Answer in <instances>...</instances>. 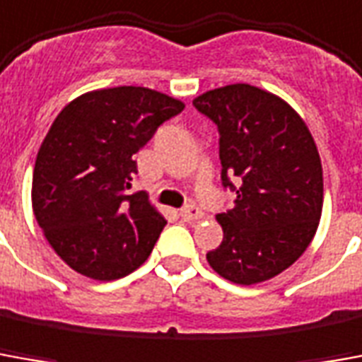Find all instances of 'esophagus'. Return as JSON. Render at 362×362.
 Returning a JSON list of instances; mask_svg holds the SVG:
<instances>
[{
  "label": "esophagus",
  "mask_w": 362,
  "mask_h": 362,
  "mask_svg": "<svg viewBox=\"0 0 362 362\" xmlns=\"http://www.w3.org/2000/svg\"><path fill=\"white\" fill-rule=\"evenodd\" d=\"M202 209L196 206H186L184 209H180V217L184 219V221H198V219H202Z\"/></svg>",
  "instance_id": "1"
}]
</instances>
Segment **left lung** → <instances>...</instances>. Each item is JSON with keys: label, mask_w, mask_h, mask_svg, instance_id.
I'll return each instance as SVG.
<instances>
[{"label": "left lung", "mask_w": 362, "mask_h": 362, "mask_svg": "<svg viewBox=\"0 0 362 362\" xmlns=\"http://www.w3.org/2000/svg\"><path fill=\"white\" fill-rule=\"evenodd\" d=\"M194 105L219 129L223 186L233 207L216 216L221 245L206 255L229 282L251 286L278 276L300 259L322 219L323 168L300 113L276 93L251 84L209 90Z\"/></svg>", "instance_id": "1"}]
</instances>
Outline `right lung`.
<instances>
[{
    "label": "right lung",
    "mask_w": 362,
    "mask_h": 362,
    "mask_svg": "<svg viewBox=\"0 0 362 362\" xmlns=\"http://www.w3.org/2000/svg\"><path fill=\"white\" fill-rule=\"evenodd\" d=\"M184 102L143 86L103 88L64 105L40 143L33 214L68 267L92 280L139 269L166 225L146 192L131 194L133 155Z\"/></svg>",
    "instance_id": "obj_1"
}]
</instances>
